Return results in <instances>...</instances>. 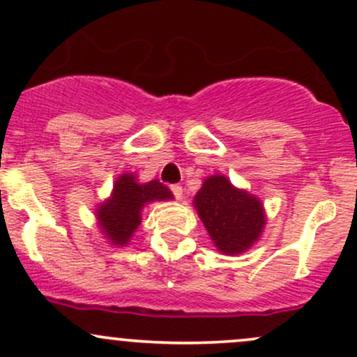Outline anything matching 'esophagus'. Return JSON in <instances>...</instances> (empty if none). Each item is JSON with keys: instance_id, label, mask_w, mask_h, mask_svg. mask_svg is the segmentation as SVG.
Returning <instances> with one entry per match:
<instances>
[{"instance_id": "34e87169", "label": "esophagus", "mask_w": 357, "mask_h": 357, "mask_svg": "<svg viewBox=\"0 0 357 357\" xmlns=\"http://www.w3.org/2000/svg\"><path fill=\"white\" fill-rule=\"evenodd\" d=\"M171 191H172V195L178 198V200H181L183 198V186L181 185H171Z\"/></svg>"}]
</instances>
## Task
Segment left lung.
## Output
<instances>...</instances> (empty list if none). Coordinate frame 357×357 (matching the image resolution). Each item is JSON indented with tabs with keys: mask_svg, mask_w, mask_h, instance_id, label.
Instances as JSON below:
<instances>
[{
	"mask_svg": "<svg viewBox=\"0 0 357 357\" xmlns=\"http://www.w3.org/2000/svg\"><path fill=\"white\" fill-rule=\"evenodd\" d=\"M193 204L220 253H245L264 231L265 210L261 202L232 186L222 174L205 179Z\"/></svg>",
	"mask_w": 357,
	"mask_h": 357,
	"instance_id": "8db88e82",
	"label": "left lung"
}]
</instances>
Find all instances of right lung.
Returning <instances> with one entry per match:
<instances>
[{
	"label": "right lung",
	"mask_w": 357,
	"mask_h": 357,
	"mask_svg": "<svg viewBox=\"0 0 357 357\" xmlns=\"http://www.w3.org/2000/svg\"><path fill=\"white\" fill-rule=\"evenodd\" d=\"M172 200L167 186L157 179L140 183L137 176L126 172L116 179L111 197L97 207V220L111 245L125 246L142 222V210L150 202Z\"/></svg>",
	"instance_id": "1"
}]
</instances>
